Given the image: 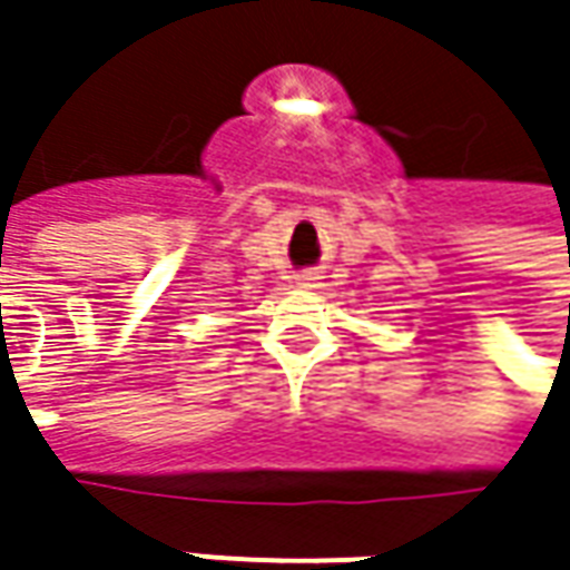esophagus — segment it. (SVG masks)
Masks as SVG:
<instances>
[{
  "label": "esophagus",
  "instance_id": "esophagus-1",
  "mask_svg": "<svg viewBox=\"0 0 570 570\" xmlns=\"http://www.w3.org/2000/svg\"><path fill=\"white\" fill-rule=\"evenodd\" d=\"M297 285L301 288H317V273H301L297 275Z\"/></svg>",
  "mask_w": 570,
  "mask_h": 570
}]
</instances>
